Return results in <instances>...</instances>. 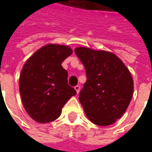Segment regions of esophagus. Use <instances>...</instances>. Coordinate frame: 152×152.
Wrapping results in <instances>:
<instances>
[{"mask_svg": "<svg viewBox=\"0 0 152 152\" xmlns=\"http://www.w3.org/2000/svg\"><path fill=\"white\" fill-rule=\"evenodd\" d=\"M75 89H76V93L79 94V92H80V90H81V87H80L79 85H76V86H75Z\"/></svg>", "mask_w": 152, "mask_h": 152, "instance_id": "1", "label": "esophagus"}]
</instances>
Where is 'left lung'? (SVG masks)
Listing matches in <instances>:
<instances>
[{
    "label": "left lung",
    "mask_w": 152,
    "mask_h": 152,
    "mask_svg": "<svg viewBox=\"0 0 152 152\" xmlns=\"http://www.w3.org/2000/svg\"><path fill=\"white\" fill-rule=\"evenodd\" d=\"M83 64L87 81L79 101L87 116L99 126H108L119 119L129 106L134 81L128 68L115 54L88 48L75 49Z\"/></svg>",
    "instance_id": "1"
}]
</instances>
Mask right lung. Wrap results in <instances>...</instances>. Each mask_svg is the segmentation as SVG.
<instances>
[{"label":"right lung","mask_w":152,"mask_h":152,"mask_svg":"<svg viewBox=\"0 0 152 152\" xmlns=\"http://www.w3.org/2000/svg\"><path fill=\"white\" fill-rule=\"evenodd\" d=\"M72 53L67 46L48 44L37 51L24 64L19 78L23 107L40 123L56 120L64 104L76 91L68 84L64 60Z\"/></svg>","instance_id":"1"}]
</instances>
